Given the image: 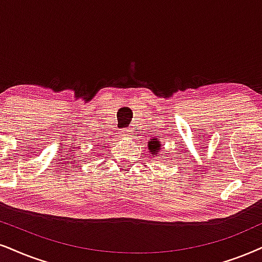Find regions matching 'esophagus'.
Returning a JSON list of instances; mask_svg holds the SVG:
<instances>
[{"instance_id":"34e87169","label":"esophagus","mask_w":262,"mask_h":262,"mask_svg":"<svg viewBox=\"0 0 262 262\" xmlns=\"http://www.w3.org/2000/svg\"><path fill=\"white\" fill-rule=\"evenodd\" d=\"M121 137H130V129L129 128H123V129H121Z\"/></svg>"}]
</instances>
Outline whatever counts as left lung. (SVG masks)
I'll return each instance as SVG.
<instances>
[{"instance_id": "1", "label": "left lung", "mask_w": 262, "mask_h": 262, "mask_svg": "<svg viewBox=\"0 0 262 262\" xmlns=\"http://www.w3.org/2000/svg\"><path fill=\"white\" fill-rule=\"evenodd\" d=\"M161 141H157L156 139H151V141L148 142V148H150V152H152V155H158V152L161 150Z\"/></svg>"}]
</instances>
